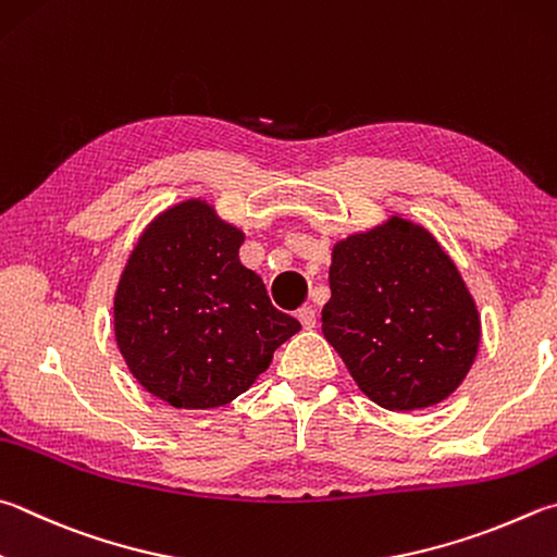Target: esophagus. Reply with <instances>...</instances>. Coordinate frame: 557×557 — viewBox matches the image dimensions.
Wrapping results in <instances>:
<instances>
[{"label":"esophagus","instance_id":"1","mask_svg":"<svg viewBox=\"0 0 557 557\" xmlns=\"http://www.w3.org/2000/svg\"><path fill=\"white\" fill-rule=\"evenodd\" d=\"M297 319L301 321V326H305V329H313V326H317V311H313L311 307H301V309L297 311Z\"/></svg>","mask_w":557,"mask_h":557}]
</instances>
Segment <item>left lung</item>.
Returning a JSON list of instances; mask_svg holds the SVG:
<instances>
[{"label":"left lung","instance_id":"1","mask_svg":"<svg viewBox=\"0 0 557 557\" xmlns=\"http://www.w3.org/2000/svg\"><path fill=\"white\" fill-rule=\"evenodd\" d=\"M321 331L368 397L389 411L458 389L480 346V317L458 268L426 228L392 216L333 246Z\"/></svg>","mask_w":557,"mask_h":557}]
</instances>
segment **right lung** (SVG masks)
Listing matches in <instances>:
<instances>
[{"mask_svg":"<svg viewBox=\"0 0 557 557\" xmlns=\"http://www.w3.org/2000/svg\"><path fill=\"white\" fill-rule=\"evenodd\" d=\"M244 234L207 201L187 199L150 224L114 297L126 366L175 409H214L244 394L301 323L240 265Z\"/></svg>","mask_w":557,"mask_h":557,"instance_id":"add662e5","label":"right lung"}]
</instances>
